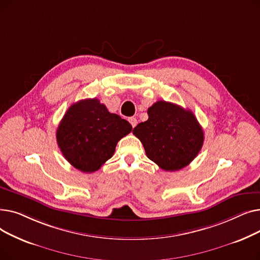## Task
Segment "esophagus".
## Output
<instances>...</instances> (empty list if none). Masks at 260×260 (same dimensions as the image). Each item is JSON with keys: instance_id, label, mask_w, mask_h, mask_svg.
<instances>
[{"instance_id": "esophagus-1", "label": "esophagus", "mask_w": 260, "mask_h": 260, "mask_svg": "<svg viewBox=\"0 0 260 260\" xmlns=\"http://www.w3.org/2000/svg\"><path fill=\"white\" fill-rule=\"evenodd\" d=\"M128 121H129V123H131L133 127H135L136 125H137V119H136L135 117H131V118L128 119Z\"/></svg>"}]
</instances>
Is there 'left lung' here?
<instances>
[{
    "instance_id": "left-lung-1",
    "label": "left lung",
    "mask_w": 260,
    "mask_h": 260,
    "mask_svg": "<svg viewBox=\"0 0 260 260\" xmlns=\"http://www.w3.org/2000/svg\"><path fill=\"white\" fill-rule=\"evenodd\" d=\"M148 119L133 129L148 159L165 171H179L192 162L203 144V131L194 114L181 106L157 101Z\"/></svg>"
}]
</instances>
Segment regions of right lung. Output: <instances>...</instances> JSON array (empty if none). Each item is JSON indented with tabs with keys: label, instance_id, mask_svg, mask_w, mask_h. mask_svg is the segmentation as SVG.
Returning a JSON list of instances; mask_svg holds the SVG:
<instances>
[{
	"label": "right lung",
	"instance_id": "obj_1",
	"mask_svg": "<svg viewBox=\"0 0 260 260\" xmlns=\"http://www.w3.org/2000/svg\"><path fill=\"white\" fill-rule=\"evenodd\" d=\"M132 129L126 120L109 113L98 99H85L67 109L57 129V142L74 168L92 173L113 157L118 141Z\"/></svg>",
	"mask_w": 260,
	"mask_h": 260
}]
</instances>
